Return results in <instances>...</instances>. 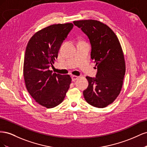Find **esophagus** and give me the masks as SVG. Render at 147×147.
I'll use <instances>...</instances> for the list:
<instances>
[{
	"label": "esophagus",
	"mask_w": 147,
	"mask_h": 147,
	"mask_svg": "<svg viewBox=\"0 0 147 147\" xmlns=\"http://www.w3.org/2000/svg\"><path fill=\"white\" fill-rule=\"evenodd\" d=\"M78 78L79 77L78 76H77V75H73V76L72 77V80L73 82H75V80H76L78 79Z\"/></svg>",
	"instance_id": "1"
}]
</instances>
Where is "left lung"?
<instances>
[{
  "label": "left lung",
  "instance_id": "8db88e82",
  "mask_svg": "<svg viewBox=\"0 0 147 147\" xmlns=\"http://www.w3.org/2000/svg\"><path fill=\"white\" fill-rule=\"evenodd\" d=\"M74 24L90 39L91 58L97 69L96 78L86 77L89 85L83 92L84 99L92 106L104 108L113 103L122 88L126 65L121 46L113 31L99 21H75Z\"/></svg>",
  "mask_w": 147,
  "mask_h": 147
}]
</instances>
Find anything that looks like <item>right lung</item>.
I'll list each match as a JSON object with an SVG mask.
<instances>
[{"label": "right lung", "mask_w": 147, "mask_h": 147, "mask_svg": "<svg viewBox=\"0 0 147 147\" xmlns=\"http://www.w3.org/2000/svg\"><path fill=\"white\" fill-rule=\"evenodd\" d=\"M73 26L72 23L48 26L35 33L26 47L23 66L26 88L38 104L48 109L63 101L72 81L69 75L53 74L49 67Z\"/></svg>", "instance_id": "obj_1"}]
</instances>
